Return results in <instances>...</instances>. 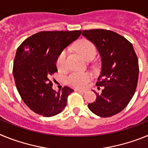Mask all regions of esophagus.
Listing matches in <instances>:
<instances>
[{"mask_svg":"<svg viewBox=\"0 0 148 148\" xmlns=\"http://www.w3.org/2000/svg\"><path fill=\"white\" fill-rule=\"evenodd\" d=\"M75 91H78V92H86V90H80V89H75Z\"/></svg>","mask_w":148,"mask_h":148,"instance_id":"34e87169","label":"esophagus"}]
</instances>
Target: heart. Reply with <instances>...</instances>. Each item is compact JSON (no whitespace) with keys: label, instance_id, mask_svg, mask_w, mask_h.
<instances>
[{"label":"heart","instance_id":"b5f03b06","mask_svg":"<svg viewBox=\"0 0 148 148\" xmlns=\"http://www.w3.org/2000/svg\"><path fill=\"white\" fill-rule=\"evenodd\" d=\"M77 51L82 55L85 60L95 57L96 54V49L92 42L87 40H82L77 43L75 46ZM66 50H63L58 55L56 60V66L58 70H64L66 66ZM92 76L88 73H73L66 78L67 83L73 87L78 88H84L87 85Z\"/></svg>","mask_w":148,"mask_h":148}]
</instances>
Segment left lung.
I'll return each instance as SVG.
<instances>
[{"label":"left lung","instance_id":"left-lung-1","mask_svg":"<svg viewBox=\"0 0 148 148\" xmlns=\"http://www.w3.org/2000/svg\"><path fill=\"white\" fill-rule=\"evenodd\" d=\"M82 35L97 48L101 58V72L95 85L102 87L95 101L88 104L92 113L110 117L120 113L135 93L138 78V61L129 40L110 30H84Z\"/></svg>","mask_w":148,"mask_h":148}]
</instances>
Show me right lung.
<instances>
[{
  "label": "right lung",
  "mask_w": 148,
  "mask_h": 148,
  "mask_svg": "<svg viewBox=\"0 0 148 148\" xmlns=\"http://www.w3.org/2000/svg\"><path fill=\"white\" fill-rule=\"evenodd\" d=\"M81 34V30L43 31L31 35L17 49L12 70L15 85L24 103L35 113L50 117L66 107L73 90L66 86L56 92L51 75L58 72V55Z\"/></svg>",
  "instance_id": "add662e5"
}]
</instances>
